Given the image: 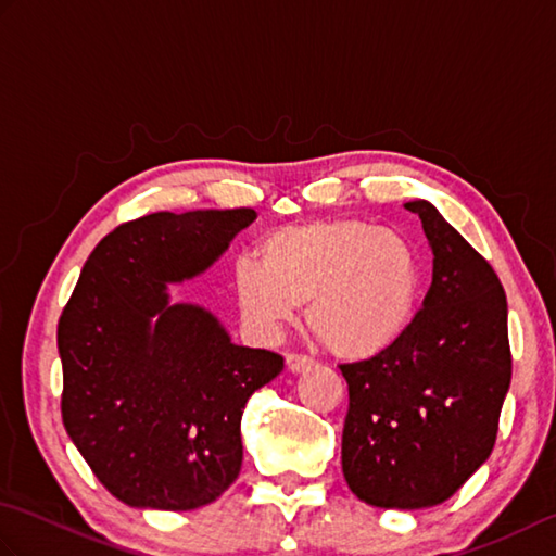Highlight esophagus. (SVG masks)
<instances>
[{
  "mask_svg": "<svg viewBox=\"0 0 556 556\" xmlns=\"http://www.w3.org/2000/svg\"><path fill=\"white\" fill-rule=\"evenodd\" d=\"M313 365H315V361L308 358V356H301V353H289V356H287V368L291 372H296V375L311 370Z\"/></svg>",
  "mask_w": 556,
  "mask_h": 556,
  "instance_id": "obj_1",
  "label": "esophagus"
}]
</instances>
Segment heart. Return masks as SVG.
Here are the masks:
<instances>
[{
    "instance_id": "heart-1",
    "label": "heart",
    "mask_w": 556,
    "mask_h": 556,
    "mask_svg": "<svg viewBox=\"0 0 556 556\" xmlns=\"http://www.w3.org/2000/svg\"><path fill=\"white\" fill-rule=\"evenodd\" d=\"M420 255L404 233L370 222L313 219L269 233L260 265L241 260L236 303L253 334L271 339L305 303L313 337L344 361L375 358L418 313Z\"/></svg>"
}]
</instances>
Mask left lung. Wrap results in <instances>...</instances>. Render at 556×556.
<instances>
[{"instance_id":"1","label":"left lung","mask_w":556,"mask_h":556,"mask_svg":"<svg viewBox=\"0 0 556 556\" xmlns=\"http://www.w3.org/2000/svg\"><path fill=\"white\" fill-rule=\"evenodd\" d=\"M406 210L428 236L432 287L399 344L341 365V470L361 502L413 511L446 502L490 458L511 351L506 293L488 260L428 200Z\"/></svg>"}]
</instances>
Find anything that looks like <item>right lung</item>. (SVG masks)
Instances as JSON below:
<instances>
[{
  "instance_id": "1",
  "label": "right lung",
  "mask_w": 556,
  "mask_h": 556,
  "mask_svg": "<svg viewBox=\"0 0 556 556\" xmlns=\"http://www.w3.org/2000/svg\"><path fill=\"white\" fill-rule=\"evenodd\" d=\"M255 210L155 212L96 245L59 317L64 428L92 473L138 509L191 511L239 478L248 399L285 358L233 344L203 305L172 303Z\"/></svg>"
}]
</instances>
